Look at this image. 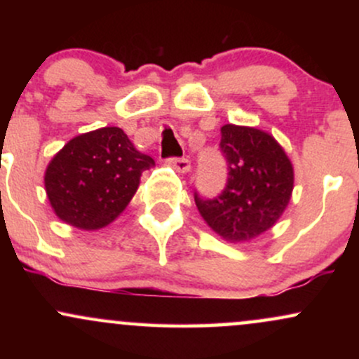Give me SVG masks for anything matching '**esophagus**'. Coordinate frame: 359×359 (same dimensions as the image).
<instances>
[{
	"label": "esophagus",
	"instance_id": "obj_1",
	"mask_svg": "<svg viewBox=\"0 0 359 359\" xmlns=\"http://www.w3.org/2000/svg\"><path fill=\"white\" fill-rule=\"evenodd\" d=\"M168 163H170L177 172H180V174H185V172L191 170V160L189 158H175L174 156V158H168Z\"/></svg>",
	"mask_w": 359,
	"mask_h": 359
}]
</instances>
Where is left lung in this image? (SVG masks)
<instances>
[{"label":"left lung","mask_w":359,"mask_h":359,"mask_svg":"<svg viewBox=\"0 0 359 359\" xmlns=\"http://www.w3.org/2000/svg\"><path fill=\"white\" fill-rule=\"evenodd\" d=\"M219 150L228 180L219 196L194 192L204 221L228 241H248L265 233L285 211L294 189V168L271 135L257 128L224 125Z\"/></svg>","instance_id":"obj_1"}]
</instances>
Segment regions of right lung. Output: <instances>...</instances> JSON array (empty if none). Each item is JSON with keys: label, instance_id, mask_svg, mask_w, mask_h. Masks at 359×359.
<instances>
[{"label": "right lung", "instance_id": "1", "mask_svg": "<svg viewBox=\"0 0 359 359\" xmlns=\"http://www.w3.org/2000/svg\"><path fill=\"white\" fill-rule=\"evenodd\" d=\"M154 158L140 154L116 126L72 138L45 172V191L62 221L100 229L125 211Z\"/></svg>", "mask_w": 359, "mask_h": 359}]
</instances>
